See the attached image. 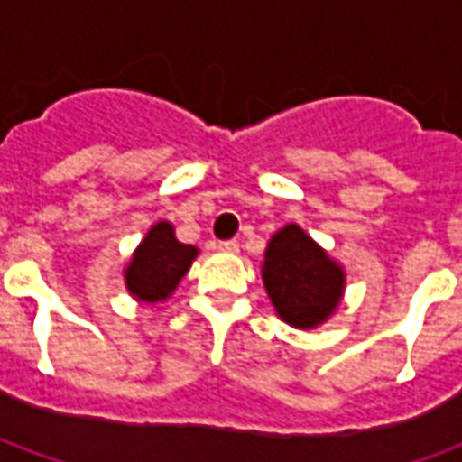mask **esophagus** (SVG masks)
Wrapping results in <instances>:
<instances>
[{
	"label": "esophagus",
	"instance_id": "obj_1",
	"mask_svg": "<svg viewBox=\"0 0 462 462\" xmlns=\"http://www.w3.org/2000/svg\"><path fill=\"white\" fill-rule=\"evenodd\" d=\"M217 250H220V252H240V242H237V240H222V242H217Z\"/></svg>",
	"mask_w": 462,
	"mask_h": 462
}]
</instances>
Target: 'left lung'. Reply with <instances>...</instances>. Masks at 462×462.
<instances>
[{"mask_svg":"<svg viewBox=\"0 0 462 462\" xmlns=\"http://www.w3.org/2000/svg\"><path fill=\"white\" fill-rule=\"evenodd\" d=\"M262 280L282 321L314 329L339 307L346 274L300 225H287L267 245Z\"/></svg>","mask_w":462,"mask_h":462,"instance_id":"left-lung-1","label":"left lung"}]
</instances>
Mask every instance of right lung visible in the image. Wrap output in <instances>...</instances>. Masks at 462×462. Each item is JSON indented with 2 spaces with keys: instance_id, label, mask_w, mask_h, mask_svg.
<instances>
[{
  "instance_id": "add662e5",
  "label": "right lung",
  "mask_w": 462,
  "mask_h": 462,
  "mask_svg": "<svg viewBox=\"0 0 462 462\" xmlns=\"http://www.w3.org/2000/svg\"><path fill=\"white\" fill-rule=\"evenodd\" d=\"M198 247L182 245L171 222H155L125 267V287L138 301H162L190 270Z\"/></svg>"
}]
</instances>
